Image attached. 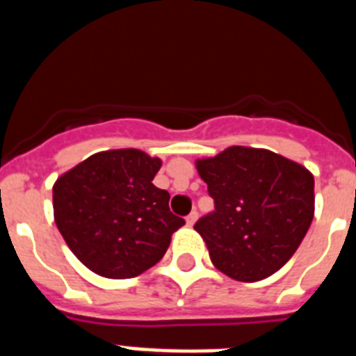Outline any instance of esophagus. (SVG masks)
<instances>
[{
  "label": "esophagus",
  "instance_id": "esophagus-1",
  "mask_svg": "<svg viewBox=\"0 0 356 356\" xmlns=\"http://www.w3.org/2000/svg\"><path fill=\"white\" fill-rule=\"evenodd\" d=\"M196 219H197V212H196V210H193V212H191L187 216V225L193 226L194 222H196Z\"/></svg>",
  "mask_w": 356,
  "mask_h": 356
}]
</instances>
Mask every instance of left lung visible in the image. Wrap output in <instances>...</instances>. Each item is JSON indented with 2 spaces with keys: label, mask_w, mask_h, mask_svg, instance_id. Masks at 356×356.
<instances>
[{
  "label": "left lung",
  "mask_w": 356,
  "mask_h": 356,
  "mask_svg": "<svg viewBox=\"0 0 356 356\" xmlns=\"http://www.w3.org/2000/svg\"><path fill=\"white\" fill-rule=\"evenodd\" d=\"M213 212L194 229L210 260L237 282H259L289 262L314 219V176L273 151L232 146L197 160Z\"/></svg>",
  "instance_id": "left-lung-1"
}]
</instances>
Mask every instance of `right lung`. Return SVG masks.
I'll return each mask as SVG.
<instances>
[{
  "instance_id": "obj_1",
  "label": "right lung",
  "mask_w": 356,
  "mask_h": 356,
  "mask_svg": "<svg viewBox=\"0 0 356 356\" xmlns=\"http://www.w3.org/2000/svg\"><path fill=\"white\" fill-rule=\"evenodd\" d=\"M160 160L139 149L103 151L53 185L58 232L96 275L134 278L155 266L185 225L169 210V193L151 184Z\"/></svg>"
}]
</instances>
